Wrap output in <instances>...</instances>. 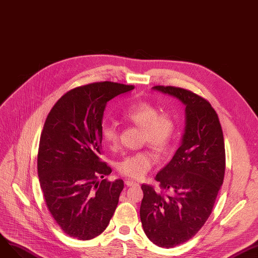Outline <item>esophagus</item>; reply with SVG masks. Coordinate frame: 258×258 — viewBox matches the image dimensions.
<instances>
[{"label": "esophagus", "mask_w": 258, "mask_h": 258, "mask_svg": "<svg viewBox=\"0 0 258 258\" xmlns=\"http://www.w3.org/2000/svg\"><path fill=\"white\" fill-rule=\"evenodd\" d=\"M125 183H126V186H128V187H131V186H139V183H138L137 181H133V180H131V179H126V180H125Z\"/></svg>", "instance_id": "1"}]
</instances>
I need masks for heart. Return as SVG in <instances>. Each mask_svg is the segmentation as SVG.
Wrapping results in <instances>:
<instances>
[{"label": "heart", "mask_w": 258, "mask_h": 258, "mask_svg": "<svg viewBox=\"0 0 258 258\" xmlns=\"http://www.w3.org/2000/svg\"><path fill=\"white\" fill-rule=\"evenodd\" d=\"M124 117L130 124L143 130V143L149 144L159 152L168 150L176 131V121L169 111L159 112V109L148 102H139L129 106ZM102 139L110 148H115L119 143V130L114 121L105 122L102 127ZM155 162L150 150H143L122 157L116 164L118 172L122 175L141 178L149 172Z\"/></svg>", "instance_id": "heart-1"}]
</instances>
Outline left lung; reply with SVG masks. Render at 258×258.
<instances>
[{"instance_id": "1", "label": "left lung", "mask_w": 258, "mask_h": 258, "mask_svg": "<svg viewBox=\"0 0 258 258\" xmlns=\"http://www.w3.org/2000/svg\"><path fill=\"white\" fill-rule=\"evenodd\" d=\"M185 106V131L172 159L156 174L162 191L142 185L141 222L156 246L173 248L193 237L209 218L223 185V130L209 102L189 90L154 86Z\"/></svg>"}]
</instances>
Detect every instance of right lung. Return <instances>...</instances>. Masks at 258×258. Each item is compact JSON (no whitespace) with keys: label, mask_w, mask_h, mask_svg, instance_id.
<instances>
[{"label":"right lung","mask_w":258,"mask_h":258,"mask_svg":"<svg viewBox=\"0 0 258 258\" xmlns=\"http://www.w3.org/2000/svg\"><path fill=\"white\" fill-rule=\"evenodd\" d=\"M134 87L93 83L68 91L49 112L41 134L38 174L48 210L71 237L89 240L109 225L124 181H108L100 161L107 103Z\"/></svg>","instance_id":"1"}]
</instances>
